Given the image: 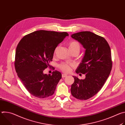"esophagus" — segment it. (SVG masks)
Instances as JSON below:
<instances>
[{
	"label": "esophagus",
	"instance_id": "esophagus-1",
	"mask_svg": "<svg viewBox=\"0 0 125 125\" xmlns=\"http://www.w3.org/2000/svg\"><path fill=\"white\" fill-rule=\"evenodd\" d=\"M67 76V75L66 74H63L62 75V78H65V77H66Z\"/></svg>",
	"mask_w": 125,
	"mask_h": 125
}]
</instances>
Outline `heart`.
<instances>
[{
  "instance_id": "b5f03b06",
  "label": "heart",
  "mask_w": 125,
  "mask_h": 125,
  "mask_svg": "<svg viewBox=\"0 0 125 125\" xmlns=\"http://www.w3.org/2000/svg\"><path fill=\"white\" fill-rule=\"evenodd\" d=\"M69 49H74L76 48L80 49V46L79 43L75 41L71 42L69 44ZM57 50V48L55 49L54 51V53H56ZM72 67H73V65L72 64H67V63H62L59 65V67L61 70L63 72L65 73L70 72Z\"/></svg>"
}]
</instances>
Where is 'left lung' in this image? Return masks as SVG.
<instances>
[{"mask_svg":"<svg viewBox=\"0 0 125 125\" xmlns=\"http://www.w3.org/2000/svg\"><path fill=\"white\" fill-rule=\"evenodd\" d=\"M85 49L76 72L86 74L80 80L73 76L74 83L71 92L75 98L86 100L95 95L108 78L112 69L111 49L106 40L91 31H81L71 35Z\"/></svg>","mask_w":125,"mask_h":125,"instance_id":"8db88e82","label":"left lung"}]
</instances>
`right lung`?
<instances>
[{
  "label": "right lung",
  "mask_w": 125,
  "mask_h": 125,
  "mask_svg": "<svg viewBox=\"0 0 125 125\" xmlns=\"http://www.w3.org/2000/svg\"><path fill=\"white\" fill-rule=\"evenodd\" d=\"M69 34L66 32L39 30L29 33L20 41L15 53V68L27 91L40 98L53 94L62 78L60 72L52 75L43 71L52 61L58 45Z\"/></svg>",
  "instance_id": "1"
}]
</instances>
